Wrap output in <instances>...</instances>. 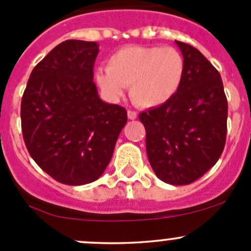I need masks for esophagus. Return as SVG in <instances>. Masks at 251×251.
Returning a JSON list of instances; mask_svg holds the SVG:
<instances>
[{
	"label": "esophagus",
	"instance_id": "34e87169",
	"mask_svg": "<svg viewBox=\"0 0 251 251\" xmlns=\"http://www.w3.org/2000/svg\"><path fill=\"white\" fill-rule=\"evenodd\" d=\"M127 118L130 119V120H135V119L137 118V113L133 110H127Z\"/></svg>",
	"mask_w": 251,
	"mask_h": 251
}]
</instances>
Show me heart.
<instances>
[{"mask_svg":"<svg viewBox=\"0 0 251 251\" xmlns=\"http://www.w3.org/2000/svg\"><path fill=\"white\" fill-rule=\"evenodd\" d=\"M184 76V59L174 47L128 46L116 50L107 69L96 74L103 92L119 98L124 87L136 105L156 108L165 104L179 90Z\"/></svg>","mask_w":251,"mask_h":251,"instance_id":"1","label":"heart"}]
</instances>
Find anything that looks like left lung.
Instances as JSON below:
<instances>
[{
  "instance_id": "8db88e82",
  "label": "left lung",
  "mask_w": 251,
  "mask_h": 251,
  "mask_svg": "<svg viewBox=\"0 0 251 251\" xmlns=\"http://www.w3.org/2000/svg\"><path fill=\"white\" fill-rule=\"evenodd\" d=\"M184 76L169 102L140 114L151 169L161 181L183 186L216 164L227 133V98L221 75L197 48L176 41Z\"/></svg>"
}]
</instances>
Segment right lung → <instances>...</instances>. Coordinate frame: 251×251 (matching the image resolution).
I'll return each instance as SVG.
<instances>
[{"label": "right lung", "mask_w": 251, "mask_h": 251, "mask_svg": "<svg viewBox=\"0 0 251 251\" xmlns=\"http://www.w3.org/2000/svg\"><path fill=\"white\" fill-rule=\"evenodd\" d=\"M98 44L67 40L34 68L22 98L27 151L60 183L81 186L104 173L127 123L124 107L98 96L93 65Z\"/></svg>", "instance_id": "1"}]
</instances>
